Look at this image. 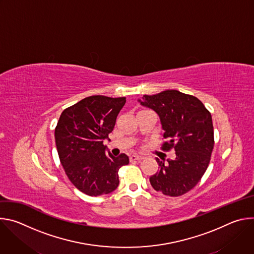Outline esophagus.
Instances as JSON below:
<instances>
[{"instance_id":"1","label":"esophagus","mask_w":254,"mask_h":254,"mask_svg":"<svg viewBox=\"0 0 254 254\" xmlns=\"http://www.w3.org/2000/svg\"><path fill=\"white\" fill-rule=\"evenodd\" d=\"M143 158L141 157V156H138V155H131L130 157H129V160L132 162V161H141Z\"/></svg>"}]
</instances>
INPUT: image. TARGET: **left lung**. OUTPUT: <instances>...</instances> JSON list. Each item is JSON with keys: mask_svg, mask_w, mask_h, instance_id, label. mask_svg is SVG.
<instances>
[{"mask_svg": "<svg viewBox=\"0 0 254 254\" xmlns=\"http://www.w3.org/2000/svg\"><path fill=\"white\" fill-rule=\"evenodd\" d=\"M141 105L159 117L168 138L163 151L174 149V160H160L159 172L150 178L152 187L166 196L178 197L193 189L206 172L214 147V129L209 111L197 97L175 89L143 95Z\"/></svg>", "mask_w": 254, "mask_h": 254, "instance_id": "obj_1", "label": "left lung"}]
</instances>
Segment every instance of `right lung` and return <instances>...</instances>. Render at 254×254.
Returning a JSON list of instances; mask_svg holds the SVG:
<instances>
[{
  "mask_svg": "<svg viewBox=\"0 0 254 254\" xmlns=\"http://www.w3.org/2000/svg\"><path fill=\"white\" fill-rule=\"evenodd\" d=\"M126 97L92 95L69 106L55 127L60 163L70 182L89 196L110 194L119 184V170L129 163L126 154L105 153L108 138Z\"/></svg>",
  "mask_w": 254,
  "mask_h": 254,
  "instance_id": "1",
  "label": "right lung"
}]
</instances>
